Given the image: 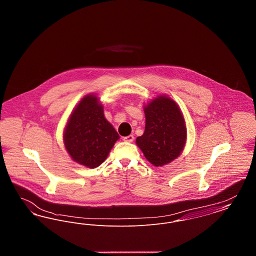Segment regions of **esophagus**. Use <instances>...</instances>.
I'll return each mask as SVG.
<instances>
[{
    "mask_svg": "<svg viewBox=\"0 0 256 256\" xmlns=\"http://www.w3.org/2000/svg\"><path fill=\"white\" fill-rule=\"evenodd\" d=\"M122 140L124 141V142H128V143H132V141L134 140V135H128V136H124V138H122Z\"/></svg>",
    "mask_w": 256,
    "mask_h": 256,
    "instance_id": "obj_1",
    "label": "esophagus"
}]
</instances>
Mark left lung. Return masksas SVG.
I'll return each instance as SVG.
<instances>
[{"label":"left lung","instance_id":"8db88e82","mask_svg":"<svg viewBox=\"0 0 256 256\" xmlns=\"http://www.w3.org/2000/svg\"><path fill=\"white\" fill-rule=\"evenodd\" d=\"M146 126L136 144L148 162L161 167L178 158L186 143V126L180 108L167 96L152 100L144 108Z\"/></svg>","mask_w":256,"mask_h":256}]
</instances>
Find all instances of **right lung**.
<instances>
[{
    "instance_id": "1",
    "label": "right lung",
    "mask_w": 256,
    "mask_h": 256,
    "mask_svg": "<svg viewBox=\"0 0 256 256\" xmlns=\"http://www.w3.org/2000/svg\"><path fill=\"white\" fill-rule=\"evenodd\" d=\"M120 138L104 115V106L95 95L82 98L64 130V145L74 161L88 168L98 167Z\"/></svg>"
}]
</instances>
